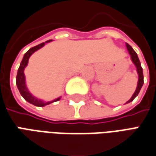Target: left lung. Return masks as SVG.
Instances as JSON below:
<instances>
[{"label": "left lung", "instance_id": "8db88e82", "mask_svg": "<svg viewBox=\"0 0 156 156\" xmlns=\"http://www.w3.org/2000/svg\"><path fill=\"white\" fill-rule=\"evenodd\" d=\"M126 49H127V51L129 52L130 56H131V60H132V62L133 63L134 65H135V67L137 69V75H138V80H137V88H136V91H135L133 94L132 98L126 103V104H128V103H130V102H132V101L133 100L134 98L138 95L139 92H140L142 87H143V84H144V74H143V69H142L141 63H140V61L138 59V57H137V54L136 53V51H134L133 49V47H131L129 44L126 43Z\"/></svg>", "mask_w": 156, "mask_h": 156}]
</instances>
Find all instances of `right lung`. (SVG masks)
<instances>
[{"mask_svg": "<svg viewBox=\"0 0 156 156\" xmlns=\"http://www.w3.org/2000/svg\"><path fill=\"white\" fill-rule=\"evenodd\" d=\"M51 40H49V41H47L46 42H43V43H41L35 47L30 48L29 51L25 52V54L23 55V58L22 61L20 63V66H19V69H18V74H17V77H16V84H17V87H18V89H19V92L21 94V96L27 101L29 102L31 105H35V106H38V107H44L47 105H50L53 102H57V101L60 100L61 97L56 98L54 100L49 101V102H45L42 99H40L38 98L35 97L33 94H31L30 92L29 91V89L26 86V80H25V76H24V69L26 68V66L28 65V62H29V58H30V56L36 51L37 50L41 49V47H43L48 42H51Z\"/></svg>", "mask_w": 156, "mask_h": 156, "instance_id": "1", "label": "right lung"}]
</instances>
